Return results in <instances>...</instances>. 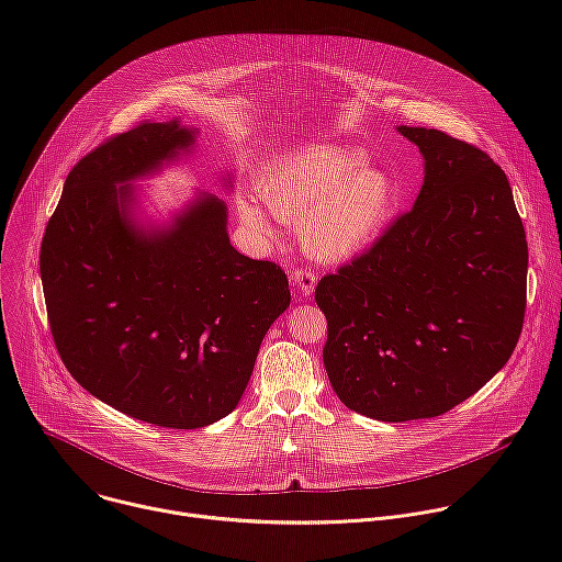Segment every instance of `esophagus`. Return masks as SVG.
I'll return each mask as SVG.
<instances>
[{
    "instance_id": "34e87169",
    "label": "esophagus",
    "mask_w": 562,
    "mask_h": 562,
    "mask_svg": "<svg viewBox=\"0 0 562 562\" xmlns=\"http://www.w3.org/2000/svg\"><path fill=\"white\" fill-rule=\"evenodd\" d=\"M291 282H293V289L300 297H306L313 293L315 289V282H317V276L311 271V269H297L293 276H291Z\"/></svg>"
}]
</instances>
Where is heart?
I'll use <instances>...</instances> for the list:
<instances>
[{
    "mask_svg": "<svg viewBox=\"0 0 562 562\" xmlns=\"http://www.w3.org/2000/svg\"><path fill=\"white\" fill-rule=\"evenodd\" d=\"M364 162L358 148L308 144L271 167L258 191L269 213L297 224L311 258L342 262L373 243L395 206L391 178ZM237 213L245 224L267 228L262 209L249 195L237 198Z\"/></svg>",
    "mask_w": 562,
    "mask_h": 562,
    "instance_id": "obj_1",
    "label": "heart"
}]
</instances>
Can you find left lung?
Listing matches in <instances>:
<instances>
[{
  "label": "left lung",
  "mask_w": 562,
  "mask_h": 562,
  "mask_svg": "<svg viewBox=\"0 0 562 562\" xmlns=\"http://www.w3.org/2000/svg\"><path fill=\"white\" fill-rule=\"evenodd\" d=\"M397 133L425 159L414 209L315 289L329 382L382 423L447 414L485 386L516 349L527 302V239L505 171L442 131Z\"/></svg>",
  "instance_id": "obj_1"
}]
</instances>
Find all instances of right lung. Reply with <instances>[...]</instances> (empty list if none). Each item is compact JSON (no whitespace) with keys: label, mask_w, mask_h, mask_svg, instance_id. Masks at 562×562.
I'll use <instances>...</instances> for the list:
<instances>
[{"label":"right lung","mask_w":562,"mask_h":562,"mask_svg":"<svg viewBox=\"0 0 562 562\" xmlns=\"http://www.w3.org/2000/svg\"><path fill=\"white\" fill-rule=\"evenodd\" d=\"M180 120L120 133L68 173L40 273L68 373L113 409L198 429L243 397L260 345L291 302L284 271L231 247L226 204L198 193L165 226L142 222L133 180L193 153Z\"/></svg>","instance_id":"1"}]
</instances>
